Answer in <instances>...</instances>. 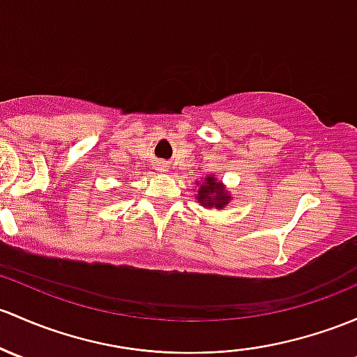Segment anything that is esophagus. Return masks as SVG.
I'll use <instances>...</instances> for the list:
<instances>
[{
    "label": "esophagus",
    "mask_w": 357,
    "mask_h": 357,
    "mask_svg": "<svg viewBox=\"0 0 357 357\" xmlns=\"http://www.w3.org/2000/svg\"><path fill=\"white\" fill-rule=\"evenodd\" d=\"M167 169H169V166H167L166 162H159V164H157V171H159V172H166Z\"/></svg>",
    "instance_id": "34e87169"
}]
</instances>
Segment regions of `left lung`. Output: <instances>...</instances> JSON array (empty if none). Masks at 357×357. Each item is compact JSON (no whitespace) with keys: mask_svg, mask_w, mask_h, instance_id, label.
Returning <instances> with one entry per match:
<instances>
[{"mask_svg":"<svg viewBox=\"0 0 357 357\" xmlns=\"http://www.w3.org/2000/svg\"><path fill=\"white\" fill-rule=\"evenodd\" d=\"M197 185L198 191L195 193V198L202 207L222 210L232 200L226 185L219 181L215 176H205V178H202V181H197Z\"/></svg>","mask_w":357,"mask_h":357,"instance_id":"8db88e82","label":"left lung"}]
</instances>
